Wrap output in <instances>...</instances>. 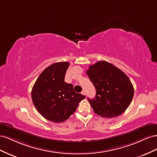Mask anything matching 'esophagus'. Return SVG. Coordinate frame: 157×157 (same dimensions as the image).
I'll return each instance as SVG.
<instances>
[{"label":"esophagus","mask_w":157,"mask_h":157,"mask_svg":"<svg viewBox=\"0 0 157 157\" xmlns=\"http://www.w3.org/2000/svg\"><path fill=\"white\" fill-rule=\"evenodd\" d=\"M81 93L82 94V95H86V91H82Z\"/></svg>","instance_id":"34e87169"}]
</instances>
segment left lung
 <instances>
[{
	"instance_id": "1",
	"label": "left lung",
	"mask_w": 157,
	"mask_h": 157,
	"mask_svg": "<svg viewBox=\"0 0 157 157\" xmlns=\"http://www.w3.org/2000/svg\"><path fill=\"white\" fill-rule=\"evenodd\" d=\"M87 74L96 89L95 98H88L95 113L103 118H114L128 109L134 89L122 70L102 60L89 66Z\"/></svg>"
}]
</instances>
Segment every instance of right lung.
I'll use <instances>...</instances> for the list:
<instances>
[{"mask_svg": "<svg viewBox=\"0 0 157 157\" xmlns=\"http://www.w3.org/2000/svg\"><path fill=\"white\" fill-rule=\"evenodd\" d=\"M70 64L56 62L39 75L31 91L35 108L44 118L53 122H63L73 114L79 102L86 96L75 93L73 85L64 82Z\"/></svg>", "mask_w": 157, "mask_h": 157, "instance_id": "right-lung-1", "label": "right lung"}]
</instances>
